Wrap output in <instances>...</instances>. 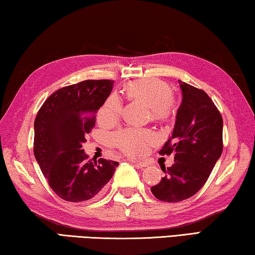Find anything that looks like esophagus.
I'll list each match as a JSON object with an SVG mask.
<instances>
[{
	"label": "esophagus",
	"mask_w": 255,
	"mask_h": 255,
	"mask_svg": "<svg viewBox=\"0 0 255 255\" xmlns=\"http://www.w3.org/2000/svg\"><path fill=\"white\" fill-rule=\"evenodd\" d=\"M128 161L130 162V163L136 164V165H138L139 167H145V166H147V163L144 162V161H138V159H133V158H128Z\"/></svg>",
	"instance_id": "obj_1"
}]
</instances>
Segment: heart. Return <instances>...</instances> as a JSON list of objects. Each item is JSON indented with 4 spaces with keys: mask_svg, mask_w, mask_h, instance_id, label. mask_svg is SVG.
Returning <instances> with one entry per match:
<instances>
[{
    "mask_svg": "<svg viewBox=\"0 0 255 255\" xmlns=\"http://www.w3.org/2000/svg\"><path fill=\"white\" fill-rule=\"evenodd\" d=\"M125 93L130 99L140 100L149 106L154 119H164L169 116L173 100L169 85L157 79L133 81L125 88ZM123 112V101L117 93L107 98L99 110V120L103 124L116 123ZM153 130L145 128L126 127L114 133L112 143L123 153L130 156H141L157 143Z\"/></svg>",
    "mask_w": 255,
    "mask_h": 255,
    "instance_id": "heart-1",
    "label": "heart"
}]
</instances>
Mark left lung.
<instances>
[{
	"instance_id": "8db88e82",
	"label": "left lung",
	"mask_w": 255,
	"mask_h": 255,
	"mask_svg": "<svg viewBox=\"0 0 255 255\" xmlns=\"http://www.w3.org/2000/svg\"><path fill=\"white\" fill-rule=\"evenodd\" d=\"M182 102L176 112L173 133L161 155H174L165 176L150 188L155 198L166 202L188 199L207 182L223 152V118L204 90L179 81Z\"/></svg>"
}]
</instances>
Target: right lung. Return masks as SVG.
Here are the masks:
<instances>
[{
    "instance_id": "right-lung-1",
    "label": "right lung",
    "mask_w": 255,
    "mask_h": 255,
    "mask_svg": "<svg viewBox=\"0 0 255 255\" xmlns=\"http://www.w3.org/2000/svg\"><path fill=\"white\" fill-rule=\"evenodd\" d=\"M112 86L111 80L64 86L48 97L34 119V157L49 187L64 200L81 202L99 197L119 165L105 158L92 161L82 149Z\"/></svg>"
}]
</instances>
